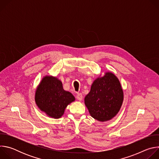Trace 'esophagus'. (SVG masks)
Wrapping results in <instances>:
<instances>
[{
  "instance_id": "obj_1",
  "label": "esophagus",
  "mask_w": 159,
  "mask_h": 159,
  "mask_svg": "<svg viewBox=\"0 0 159 159\" xmlns=\"http://www.w3.org/2000/svg\"><path fill=\"white\" fill-rule=\"evenodd\" d=\"M82 94L81 93H79V94H77V96H76V98L79 100V101H81L82 99Z\"/></svg>"
}]
</instances>
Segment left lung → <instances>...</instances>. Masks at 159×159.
<instances>
[{"mask_svg":"<svg viewBox=\"0 0 159 159\" xmlns=\"http://www.w3.org/2000/svg\"><path fill=\"white\" fill-rule=\"evenodd\" d=\"M84 101L90 115L94 119L99 121L112 119L120 111L123 101V92L119 80L110 72L98 78L93 83Z\"/></svg>","mask_w":159,"mask_h":159,"instance_id":"obj_1","label":"left lung"}]
</instances>
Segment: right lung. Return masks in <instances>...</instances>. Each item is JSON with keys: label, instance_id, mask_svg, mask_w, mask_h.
<instances>
[{"label": "right lung", "instance_id": "obj_1", "mask_svg": "<svg viewBox=\"0 0 159 159\" xmlns=\"http://www.w3.org/2000/svg\"><path fill=\"white\" fill-rule=\"evenodd\" d=\"M74 100V96L63 89L61 82L53 77H44L36 91V104L53 118H60L67 105Z\"/></svg>", "mask_w": 159, "mask_h": 159}]
</instances>
